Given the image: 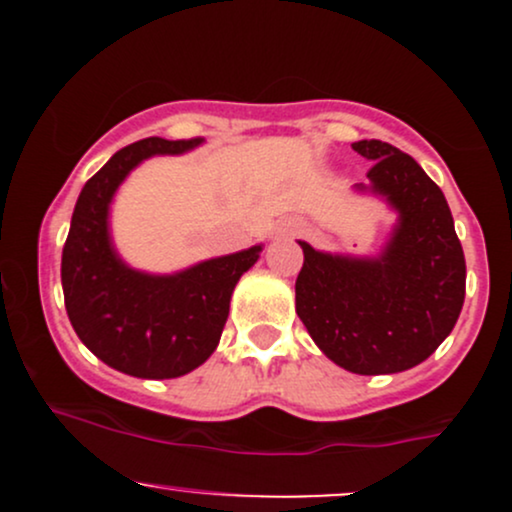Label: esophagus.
I'll return each mask as SVG.
<instances>
[{
    "instance_id": "obj_1",
    "label": "esophagus",
    "mask_w": 512,
    "mask_h": 512,
    "mask_svg": "<svg viewBox=\"0 0 512 512\" xmlns=\"http://www.w3.org/2000/svg\"><path fill=\"white\" fill-rule=\"evenodd\" d=\"M293 231H296V233H301V231H303V226H301V223H296V226H293Z\"/></svg>"
}]
</instances>
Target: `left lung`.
Here are the masks:
<instances>
[{"label":"left lung","instance_id":"8db88e82","mask_svg":"<svg viewBox=\"0 0 512 512\" xmlns=\"http://www.w3.org/2000/svg\"><path fill=\"white\" fill-rule=\"evenodd\" d=\"M351 149L373 161L370 190L397 209L399 223L375 260L327 255L301 240L296 313L337 366L358 375L399 373L426 361L455 327L464 252L445 195L414 158L380 139Z\"/></svg>","mask_w":512,"mask_h":512}]
</instances>
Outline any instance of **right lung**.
<instances>
[{
	"mask_svg": "<svg viewBox=\"0 0 512 512\" xmlns=\"http://www.w3.org/2000/svg\"><path fill=\"white\" fill-rule=\"evenodd\" d=\"M202 139L149 137L120 149L86 182L62 250L64 308L74 332L103 363L134 378H180L214 354L238 279L260 245L216 257L180 274L129 269L110 245L108 207L144 158L182 154Z\"/></svg>",
	"mask_w": 512,
	"mask_h": 512,
	"instance_id": "obj_1",
	"label": "right lung"
}]
</instances>
